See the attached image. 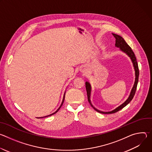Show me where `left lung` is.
<instances>
[{
    "label": "left lung",
    "instance_id": "obj_1",
    "mask_svg": "<svg viewBox=\"0 0 152 152\" xmlns=\"http://www.w3.org/2000/svg\"><path fill=\"white\" fill-rule=\"evenodd\" d=\"M113 36L115 37V46L117 48H120V50H122L123 52H124V53H126L130 58H131L134 67L135 69V83L134 85L133 88L131 90V94L129 95V97H128V99L120 106H119L118 107H117L115 110L111 111V112H102L100 111L97 110H96V108H94L93 105L91 104L90 102V94H91V86L90 84L88 82H85V87H86V93H87V97H88V100L89 102V103L91 104V105L93 107L94 109L97 111V112L102 113V114H113V113H115L117 112H118V111L121 110V109L124 107H125L128 103H129V102H131L132 99L134 98L135 92H136V90H137V84L138 82V77H139V69H138V63L137 61V59L135 57V55L133 52V50H132L131 48L127 44V42L125 41V40L120 35L115 34H113Z\"/></svg>",
    "mask_w": 152,
    "mask_h": 152
}]
</instances>
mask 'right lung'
Wrapping results in <instances>:
<instances>
[{"label": "right lung", "mask_w": 152, "mask_h": 152, "mask_svg": "<svg viewBox=\"0 0 152 152\" xmlns=\"http://www.w3.org/2000/svg\"><path fill=\"white\" fill-rule=\"evenodd\" d=\"M64 99H65V94H64V97H63V100H62V103H61V106H59V107L58 108V109L56 110V111L55 112V113H53V114H50V115H48V116H45V117H49V116H51V115H53V114H55V113H56L59 110V109L61 108V107L62 106V104H63V103H64ZM39 118H43V117H39Z\"/></svg>", "instance_id": "obj_1"}]
</instances>
